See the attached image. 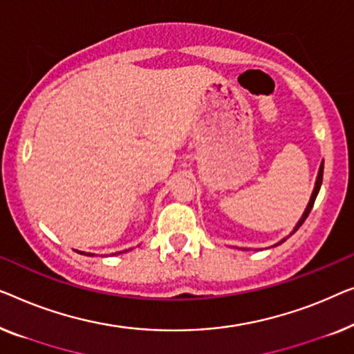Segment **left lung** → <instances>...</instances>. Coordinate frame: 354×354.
<instances>
[{
	"label": "left lung",
	"mask_w": 354,
	"mask_h": 354,
	"mask_svg": "<svg viewBox=\"0 0 354 354\" xmlns=\"http://www.w3.org/2000/svg\"><path fill=\"white\" fill-rule=\"evenodd\" d=\"M322 173H324V163H322V165H321L319 175H317V179H316V187H315V191H313V196H311V198H310V203H308L306 210H305V213H303L301 220L298 221V225L295 226V229H293V232L298 231V227H300V226L303 225V223H305V220H306V218H308V215H310V212H311L313 205H315V201H316V197H317V192H319V189H321V184H322ZM293 232H292V234H293ZM283 241H286V239H283ZM283 241H281V242H279V243H282Z\"/></svg>",
	"instance_id": "obj_1"
}]
</instances>
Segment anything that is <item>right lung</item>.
<instances>
[{"label": "right lung", "instance_id": "right-lung-1", "mask_svg": "<svg viewBox=\"0 0 354 354\" xmlns=\"http://www.w3.org/2000/svg\"><path fill=\"white\" fill-rule=\"evenodd\" d=\"M78 253H83V252H78ZM118 253H122V252H118ZM84 255H86V253H84ZM88 257H93L91 253H88Z\"/></svg>", "mask_w": 354, "mask_h": 354}]
</instances>
